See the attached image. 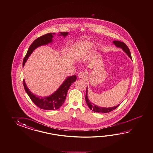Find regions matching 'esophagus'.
Instances as JSON below:
<instances>
[{
	"label": "esophagus",
	"mask_w": 153,
	"mask_h": 153,
	"mask_svg": "<svg viewBox=\"0 0 153 153\" xmlns=\"http://www.w3.org/2000/svg\"><path fill=\"white\" fill-rule=\"evenodd\" d=\"M86 73L85 72H80L78 74V76L80 79H85L86 77Z\"/></svg>",
	"instance_id": "34e87169"
}]
</instances>
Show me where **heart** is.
<instances>
[{"instance_id": "1", "label": "heart", "mask_w": 153, "mask_h": 153, "mask_svg": "<svg viewBox=\"0 0 153 153\" xmlns=\"http://www.w3.org/2000/svg\"><path fill=\"white\" fill-rule=\"evenodd\" d=\"M92 46L90 42H79L77 43L74 48V54L78 59H81L87 56L89 51Z\"/></svg>"}]
</instances>
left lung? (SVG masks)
<instances>
[{
	"instance_id": "left-lung-1",
	"label": "left lung",
	"mask_w": 153,
	"mask_h": 153,
	"mask_svg": "<svg viewBox=\"0 0 153 153\" xmlns=\"http://www.w3.org/2000/svg\"><path fill=\"white\" fill-rule=\"evenodd\" d=\"M114 45L117 47V48H121L123 51H124L126 54H127V55L129 56L130 59L132 60L131 55L130 51L129 50V48L128 47V46L126 45V44L124 42H120V41H113ZM85 99H86V102L87 103L88 106L89 107L90 109L92 111H94L95 112H102V113H108L110 111H113L114 109H116V108H118L120 104L117 105L116 106L114 107H111V108H102L100 106H98L96 104H94L93 102H91L90 99L88 98V89H86V97H85Z\"/></svg>"
}]
</instances>
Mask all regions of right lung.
<instances>
[{"mask_svg":"<svg viewBox=\"0 0 153 153\" xmlns=\"http://www.w3.org/2000/svg\"><path fill=\"white\" fill-rule=\"evenodd\" d=\"M68 32H60L57 34L59 36H62L63 37L68 35ZM55 33H48L39 37L35 39L30 45L28 49L27 53L24 57L23 62V67L25 65L27 59L33 53L36 48L42 45H47L49 43H53V38ZM76 80V75L69 76L67 77L60 87L54 93L47 97H39L31 92L25 84V80H23L24 89L34 104L40 108L47 110H57L62 106L66 99L68 90L73 82Z\"/></svg>","mask_w":153,"mask_h":153,"instance_id":"1","label":"right lung"}]
</instances>
